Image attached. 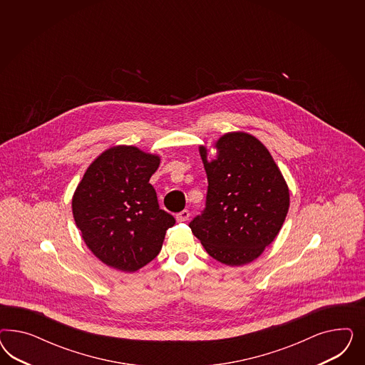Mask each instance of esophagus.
<instances>
[{
  "label": "esophagus",
  "mask_w": 365,
  "mask_h": 365,
  "mask_svg": "<svg viewBox=\"0 0 365 365\" xmlns=\"http://www.w3.org/2000/svg\"><path fill=\"white\" fill-rule=\"evenodd\" d=\"M188 217H190V211H188V210L180 211V212H178V214H177V221L178 222L187 221Z\"/></svg>",
  "instance_id": "1"
}]
</instances>
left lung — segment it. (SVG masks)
<instances>
[{"label":"left lung","instance_id":"obj_1","mask_svg":"<svg viewBox=\"0 0 365 365\" xmlns=\"http://www.w3.org/2000/svg\"><path fill=\"white\" fill-rule=\"evenodd\" d=\"M217 158L199 154L207 174L206 207L190 222L192 234L214 259L249 264L274 241L289 210V188L273 156L250 133H229L217 143Z\"/></svg>","mask_w":365,"mask_h":365}]
</instances>
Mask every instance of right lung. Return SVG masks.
Instances as JSON below:
<instances>
[{"label":"right lung","instance_id":"add662e5","mask_svg":"<svg viewBox=\"0 0 365 365\" xmlns=\"http://www.w3.org/2000/svg\"><path fill=\"white\" fill-rule=\"evenodd\" d=\"M158 155L115 145L89 165L72 198V212L89 250L103 264L136 272L159 255L175 218L159 209L150 178Z\"/></svg>","mask_w":365,"mask_h":365}]
</instances>
